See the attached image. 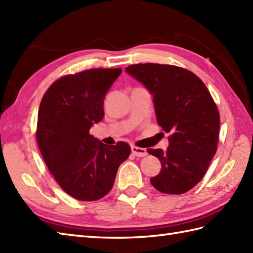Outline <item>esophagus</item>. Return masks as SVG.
<instances>
[{
	"mask_svg": "<svg viewBox=\"0 0 253 253\" xmlns=\"http://www.w3.org/2000/svg\"><path fill=\"white\" fill-rule=\"evenodd\" d=\"M131 152L133 153V155H136V157H139V158H143L148 154L146 149L138 148V147H135V146L131 147Z\"/></svg>",
	"mask_w": 253,
	"mask_h": 253,
	"instance_id": "1",
	"label": "esophagus"
}]
</instances>
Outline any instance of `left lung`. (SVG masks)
<instances>
[{
	"mask_svg": "<svg viewBox=\"0 0 253 253\" xmlns=\"http://www.w3.org/2000/svg\"><path fill=\"white\" fill-rule=\"evenodd\" d=\"M126 73L153 96L155 116L169 133V148L149 149L162 164L150 181L155 189L180 195L202 179L216 152L219 114L201 79L187 69L162 64H136Z\"/></svg>",
	"mask_w": 253,
	"mask_h": 253,
	"instance_id": "1",
	"label": "left lung"
}]
</instances>
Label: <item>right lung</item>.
I'll list each match as a JSON object with an SVG mask.
<instances>
[{
    "instance_id": "obj_1",
    "label": "right lung",
    "mask_w": 253,
    "mask_h": 253,
    "mask_svg": "<svg viewBox=\"0 0 253 253\" xmlns=\"http://www.w3.org/2000/svg\"><path fill=\"white\" fill-rule=\"evenodd\" d=\"M121 68L89 69L62 77L46 90L38 113L37 141L57 184L80 201L109 193L129 157L126 142L106 146L89 133L104 116V98Z\"/></svg>"
}]
</instances>
